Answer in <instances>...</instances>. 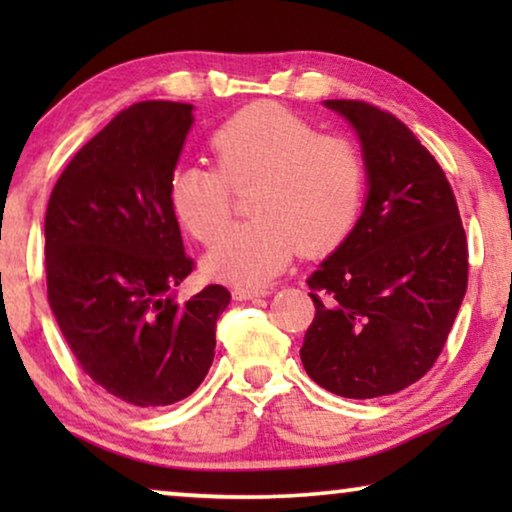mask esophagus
Listing matches in <instances>:
<instances>
[{"label": "esophagus", "mask_w": 512, "mask_h": 512, "mask_svg": "<svg viewBox=\"0 0 512 512\" xmlns=\"http://www.w3.org/2000/svg\"><path fill=\"white\" fill-rule=\"evenodd\" d=\"M270 291H258V289H233V298L235 300H254L261 296H268Z\"/></svg>", "instance_id": "1"}]
</instances>
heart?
I'll list each match as a JSON object with an SVG mask.
<instances>
[{"label":"heart","instance_id":"heart-1","mask_svg":"<svg viewBox=\"0 0 512 512\" xmlns=\"http://www.w3.org/2000/svg\"><path fill=\"white\" fill-rule=\"evenodd\" d=\"M214 167L179 165L167 181L174 219L214 244L232 213V191L250 194L255 219L231 229L207 256L209 275L254 289L282 272L298 249L321 254L349 235L368 186V163L352 137L319 132L277 102L249 104L209 137Z\"/></svg>","mask_w":512,"mask_h":512}]
</instances>
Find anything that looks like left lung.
<instances>
[{
  "instance_id": "1",
  "label": "left lung",
  "mask_w": 512,
  "mask_h": 512,
  "mask_svg": "<svg viewBox=\"0 0 512 512\" xmlns=\"http://www.w3.org/2000/svg\"><path fill=\"white\" fill-rule=\"evenodd\" d=\"M359 132L368 200L345 242L307 277L317 312L300 359L345 398L396 394L443 352L468 284V242L438 160L408 125L363 100H326Z\"/></svg>"
}]
</instances>
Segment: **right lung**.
Returning a JSON list of instances; mask_svg holds the SVG:
<instances>
[{
  "mask_svg": "<svg viewBox=\"0 0 512 512\" xmlns=\"http://www.w3.org/2000/svg\"><path fill=\"white\" fill-rule=\"evenodd\" d=\"M193 104L137 102L83 144L46 207L48 303L83 373L137 408L191 396L230 291L170 296L195 270L167 202Z\"/></svg>",
  "mask_w": 512,
  "mask_h": 512,
  "instance_id": "right-lung-1",
  "label": "right lung"
}]
</instances>
